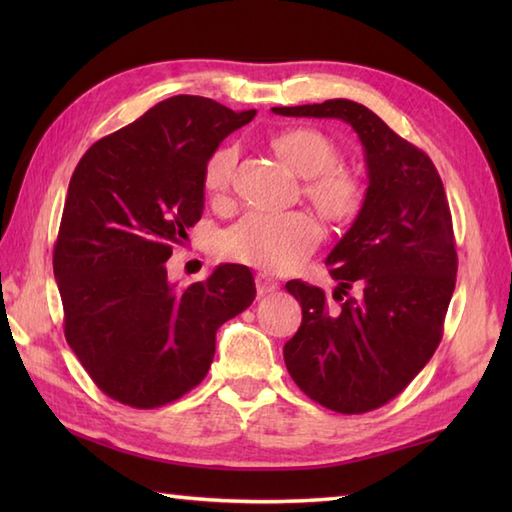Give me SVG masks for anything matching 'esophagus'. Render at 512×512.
<instances>
[{"instance_id":"obj_1","label":"esophagus","mask_w":512,"mask_h":512,"mask_svg":"<svg viewBox=\"0 0 512 512\" xmlns=\"http://www.w3.org/2000/svg\"><path fill=\"white\" fill-rule=\"evenodd\" d=\"M255 284H257L259 295H268V292H275L279 288L277 279L270 277L268 273H257L255 275Z\"/></svg>"}]
</instances>
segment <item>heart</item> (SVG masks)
<instances>
[{"instance_id":"b5f03b06","label":"heart","mask_w":512,"mask_h":512,"mask_svg":"<svg viewBox=\"0 0 512 512\" xmlns=\"http://www.w3.org/2000/svg\"><path fill=\"white\" fill-rule=\"evenodd\" d=\"M268 147L292 173L306 178L303 193L330 224H352L361 215L363 182L339 167V147L330 136L312 127H288L270 136ZM235 160L233 147H220L204 162L202 189L211 202H222L231 191ZM321 237L323 228L308 211L246 215L220 237V255L228 262L284 273L299 266Z\"/></svg>"}]
</instances>
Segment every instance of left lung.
<instances>
[{
  "mask_svg": "<svg viewBox=\"0 0 512 512\" xmlns=\"http://www.w3.org/2000/svg\"><path fill=\"white\" fill-rule=\"evenodd\" d=\"M273 112L339 118L363 145V211L325 259L339 281L334 299L343 303L330 308L321 288L288 281L303 319L284 345V361L319 405L339 413L378 409L418 376L442 339L458 273L442 180L422 149L361 103L332 99ZM352 287L362 295L343 300Z\"/></svg>",
  "mask_w": 512,
  "mask_h": 512,
  "instance_id": "8db88e82",
  "label": "left lung"
}]
</instances>
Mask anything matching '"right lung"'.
<instances>
[{
	"label": "right lung",
	"instance_id": "right-lung-1",
	"mask_svg": "<svg viewBox=\"0 0 512 512\" xmlns=\"http://www.w3.org/2000/svg\"><path fill=\"white\" fill-rule=\"evenodd\" d=\"M178 94L94 143L76 165L54 244L65 339L107 396L178 400L209 372L215 332L255 299L246 266L176 288L165 262L202 217L204 162L255 118Z\"/></svg>",
	"mask_w": 512,
	"mask_h": 512
}]
</instances>
